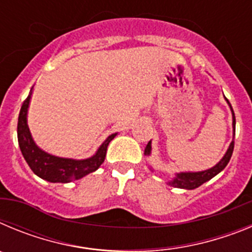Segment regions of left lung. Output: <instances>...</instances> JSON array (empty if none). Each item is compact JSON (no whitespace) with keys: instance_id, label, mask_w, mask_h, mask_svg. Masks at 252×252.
<instances>
[{"instance_id":"1","label":"left lung","mask_w":252,"mask_h":252,"mask_svg":"<svg viewBox=\"0 0 252 252\" xmlns=\"http://www.w3.org/2000/svg\"><path fill=\"white\" fill-rule=\"evenodd\" d=\"M227 103L230 106L231 112H232V127H233V132H235L236 128V119H235V113H233L232 107H231V103L228 102V99L226 98ZM233 137H235V133H233ZM233 146H235V141L232 140V142L230 144L228 149H227L226 154H224V157L220 160L218 164H216L213 168L207 169V170L203 171H186V173H178L175 174L174 179L170 180L169 182V186L175 187V188H182V189H195L198 188L199 186H202L203 183L208 182L209 179H212L213 177L218 174V173H221L226 165L230 161L231 157H232L233 153ZM146 157H149L151 154V141L148 142V145L145 148V153H144Z\"/></svg>"}]
</instances>
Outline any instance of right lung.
Wrapping results in <instances>:
<instances>
[{"mask_svg":"<svg viewBox=\"0 0 252 252\" xmlns=\"http://www.w3.org/2000/svg\"><path fill=\"white\" fill-rule=\"evenodd\" d=\"M31 94H32V90L30 91L28 98L22 103L19 122H17V140H19L20 150L31 170L34 171L37 177L48 180L50 183H69L97 170L104 161L107 146L111 140L116 136V133H112L111 136L107 137L106 141L98 148L97 153L88 159L74 160L50 155L35 144L29 130L28 108Z\"/></svg>","mask_w":252,"mask_h":252,"instance_id":"1","label":"right lung"}]
</instances>
